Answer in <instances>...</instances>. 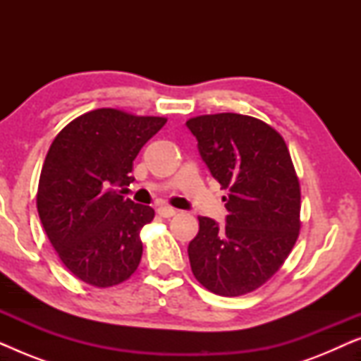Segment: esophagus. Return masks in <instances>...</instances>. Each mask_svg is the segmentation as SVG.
<instances>
[{
	"instance_id": "1",
	"label": "esophagus",
	"mask_w": 361,
	"mask_h": 361,
	"mask_svg": "<svg viewBox=\"0 0 361 361\" xmlns=\"http://www.w3.org/2000/svg\"><path fill=\"white\" fill-rule=\"evenodd\" d=\"M157 214H159L162 219H171V216H174L177 212L176 209H172V207H167V205H162L157 209Z\"/></svg>"
}]
</instances>
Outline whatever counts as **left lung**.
<instances>
[{
	"label": "left lung",
	"instance_id": "1",
	"mask_svg": "<svg viewBox=\"0 0 361 361\" xmlns=\"http://www.w3.org/2000/svg\"><path fill=\"white\" fill-rule=\"evenodd\" d=\"M202 159L228 197L226 224L199 216L189 243L190 268L210 293H253L278 273L298 241L300 185L283 136L258 118L240 113L187 120Z\"/></svg>",
	"mask_w": 361,
	"mask_h": 361
}]
</instances>
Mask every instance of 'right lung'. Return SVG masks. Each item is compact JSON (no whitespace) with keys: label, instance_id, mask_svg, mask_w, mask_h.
<instances>
[{"label":"right lung","instance_id":"right-lung-1","mask_svg":"<svg viewBox=\"0 0 361 361\" xmlns=\"http://www.w3.org/2000/svg\"><path fill=\"white\" fill-rule=\"evenodd\" d=\"M166 121L98 108L54 137L39 177V219L63 266L83 283L111 288L140 266V233L154 210L121 194L135 180L137 152Z\"/></svg>","mask_w":361,"mask_h":361}]
</instances>
